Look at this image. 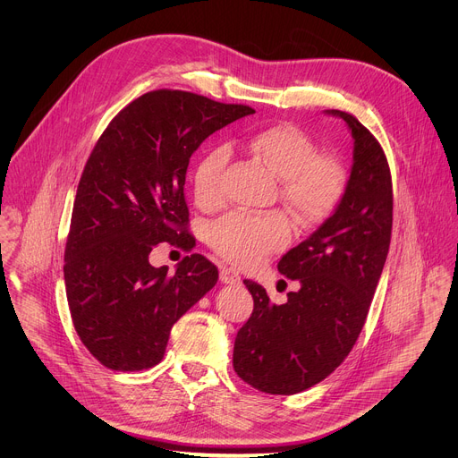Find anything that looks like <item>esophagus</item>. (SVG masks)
Wrapping results in <instances>:
<instances>
[{
	"mask_svg": "<svg viewBox=\"0 0 458 458\" xmlns=\"http://www.w3.org/2000/svg\"><path fill=\"white\" fill-rule=\"evenodd\" d=\"M219 279H221V283H223V284H239V283H241V276H239V272H237V270H233V268H228V267L221 268V272H219Z\"/></svg>",
	"mask_w": 458,
	"mask_h": 458,
	"instance_id": "34e87169",
	"label": "esophagus"
}]
</instances>
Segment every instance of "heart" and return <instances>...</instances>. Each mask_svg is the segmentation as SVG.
<instances>
[{
  "instance_id": "heart-1",
  "label": "heart",
  "mask_w": 458,
  "mask_h": 458,
  "mask_svg": "<svg viewBox=\"0 0 458 458\" xmlns=\"http://www.w3.org/2000/svg\"><path fill=\"white\" fill-rule=\"evenodd\" d=\"M250 152L281 179L283 201L302 228L328 219L346 190V170L332 156L317 154L301 128L279 123L260 128L248 140ZM230 152L210 148L193 170V195L203 208L223 203V174ZM292 223L279 212L251 216L235 212L217 221L208 233L212 248L239 267H255L292 239Z\"/></svg>"
}]
</instances>
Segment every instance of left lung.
Here are the masks:
<instances>
[{"mask_svg":"<svg viewBox=\"0 0 458 458\" xmlns=\"http://www.w3.org/2000/svg\"><path fill=\"white\" fill-rule=\"evenodd\" d=\"M353 163L334 214L279 260V272L299 281L284 304L244 281L253 313L237 332L235 373L259 391L293 395L324 380L352 352L375 295L391 239L394 190L387 159L369 130L348 112Z\"/></svg>","mask_w":458,"mask_h":458,"instance_id":"left-lung-1","label":"left lung"}]
</instances>
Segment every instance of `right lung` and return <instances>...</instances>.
<instances>
[{"label": "right lung", "instance_id": "1", "mask_svg": "<svg viewBox=\"0 0 458 458\" xmlns=\"http://www.w3.org/2000/svg\"><path fill=\"white\" fill-rule=\"evenodd\" d=\"M255 114L182 90H154L124 106L80 179L64 248V286L87 350L115 371L161 362L172 326L219 272L201 253L168 274L148 255L159 242L191 250L184 175L191 154L223 126Z\"/></svg>", "mask_w": 458, "mask_h": 458}]
</instances>
